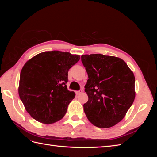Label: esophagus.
I'll return each mask as SVG.
<instances>
[{"instance_id": "34e87169", "label": "esophagus", "mask_w": 157, "mask_h": 157, "mask_svg": "<svg viewBox=\"0 0 157 157\" xmlns=\"http://www.w3.org/2000/svg\"><path fill=\"white\" fill-rule=\"evenodd\" d=\"M82 92H83V90H78V91L77 92V94L78 95H79V94H82Z\"/></svg>"}]
</instances>
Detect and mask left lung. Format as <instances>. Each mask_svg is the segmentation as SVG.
<instances>
[{"label":"left lung","mask_w":157,"mask_h":157,"mask_svg":"<svg viewBox=\"0 0 157 157\" xmlns=\"http://www.w3.org/2000/svg\"><path fill=\"white\" fill-rule=\"evenodd\" d=\"M88 79L84 91L88 96L84 111L98 128H110L121 122L136 96L135 77L124 60L100 54L82 55Z\"/></svg>","instance_id":"1"}]
</instances>
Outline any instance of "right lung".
<instances>
[{
    "instance_id": "right-lung-1",
    "label": "right lung",
    "mask_w": 157,
    "mask_h": 157,
    "mask_svg": "<svg viewBox=\"0 0 157 157\" xmlns=\"http://www.w3.org/2000/svg\"><path fill=\"white\" fill-rule=\"evenodd\" d=\"M79 55L58 50L33 57L21 71L18 93L32 118L50 124L61 120L75 94L67 90L68 71Z\"/></svg>"
}]
</instances>
